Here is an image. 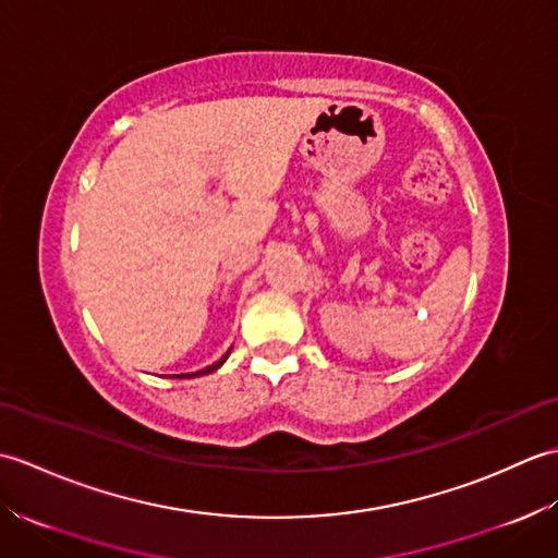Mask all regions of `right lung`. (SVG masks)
<instances>
[{
  "label": "right lung",
  "instance_id": "right-lung-1",
  "mask_svg": "<svg viewBox=\"0 0 558 558\" xmlns=\"http://www.w3.org/2000/svg\"><path fill=\"white\" fill-rule=\"evenodd\" d=\"M230 354V352H228ZM228 354H225V357H220L216 364H210V366H206V369H201V372H194V374H184V376H180V378H192V376H204V374H210V372H216V369H220V366L225 364V360H228Z\"/></svg>",
  "mask_w": 558,
  "mask_h": 558
}]
</instances>
